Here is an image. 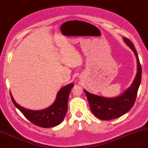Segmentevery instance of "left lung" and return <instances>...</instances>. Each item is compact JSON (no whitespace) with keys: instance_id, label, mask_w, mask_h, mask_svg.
Here are the masks:
<instances>
[{"instance_id":"obj_1","label":"left lung","mask_w":148,"mask_h":148,"mask_svg":"<svg viewBox=\"0 0 148 148\" xmlns=\"http://www.w3.org/2000/svg\"><path fill=\"white\" fill-rule=\"evenodd\" d=\"M124 42L130 48L136 58L137 72L132 84L122 94L114 97H106L90 93L84 90L89 105L94 115L102 120H110L127 113L135 102L141 79V66L133 43L123 37Z\"/></svg>"}]
</instances>
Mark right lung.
<instances>
[{"mask_svg": "<svg viewBox=\"0 0 148 148\" xmlns=\"http://www.w3.org/2000/svg\"><path fill=\"white\" fill-rule=\"evenodd\" d=\"M74 85V84L71 83L62 87L57 92L56 99L52 104L40 110H30L21 106L16 103L11 91L10 95L15 107L30 122L44 128L53 127L61 124L66 114L68 97Z\"/></svg>", "mask_w": 148, "mask_h": 148, "instance_id": "right-lung-1", "label": "right lung"}]
</instances>
